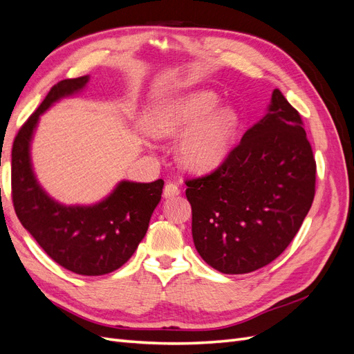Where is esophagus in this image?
I'll return each instance as SVG.
<instances>
[{
  "instance_id": "34e87169",
  "label": "esophagus",
  "mask_w": 354,
  "mask_h": 354,
  "mask_svg": "<svg viewBox=\"0 0 354 354\" xmlns=\"http://www.w3.org/2000/svg\"><path fill=\"white\" fill-rule=\"evenodd\" d=\"M180 195V187L176 185V183H167L165 187H164V198L165 199H169V198H174V196H178Z\"/></svg>"
}]
</instances>
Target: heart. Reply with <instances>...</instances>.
Here are the masks:
<instances>
[{
  "label": "heart",
  "mask_w": 354,
  "mask_h": 354,
  "mask_svg": "<svg viewBox=\"0 0 354 354\" xmlns=\"http://www.w3.org/2000/svg\"><path fill=\"white\" fill-rule=\"evenodd\" d=\"M211 90H198L159 106L152 131L156 137L174 138L180 165L190 173L207 174L217 169L232 153L241 127V115L233 106H221Z\"/></svg>",
  "instance_id": "1"
}]
</instances>
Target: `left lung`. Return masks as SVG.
<instances>
[{"instance_id": "obj_1", "label": "left lung", "mask_w": 354, "mask_h": 354, "mask_svg": "<svg viewBox=\"0 0 354 354\" xmlns=\"http://www.w3.org/2000/svg\"><path fill=\"white\" fill-rule=\"evenodd\" d=\"M316 162L299 113L279 90L214 173L187 180L192 236L224 274L250 273L291 243L312 207Z\"/></svg>"}]
</instances>
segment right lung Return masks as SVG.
<instances>
[{
    "mask_svg": "<svg viewBox=\"0 0 354 354\" xmlns=\"http://www.w3.org/2000/svg\"><path fill=\"white\" fill-rule=\"evenodd\" d=\"M88 81L85 75L56 84L20 128L12 151V194L17 218L50 259L77 274L100 276L120 269L137 250L160 201L164 180H121L91 205H65L39 185L30 158L39 116L81 93Z\"/></svg>",
    "mask_w": 354,
    "mask_h": 354,
    "instance_id": "add662e5",
    "label": "right lung"
}]
</instances>
